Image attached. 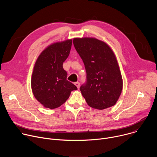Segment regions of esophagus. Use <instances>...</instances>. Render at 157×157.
Wrapping results in <instances>:
<instances>
[{
  "instance_id": "1",
  "label": "esophagus",
  "mask_w": 157,
  "mask_h": 157,
  "mask_svg": "<svg viewBox=\"0 0 157 157\" xmlns=\"http://www.w3.org/2000/svg\"><path fill=\"white\" fill-rule=\"evenodd\" d=\"M75 84L76 86V87H78V89L79 88V87H80V82H76L75 83Z\"/></svg>"
}]
</instances>
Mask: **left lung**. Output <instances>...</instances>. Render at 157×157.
Listing matches in <instances>:
<instances>
[{"label":"left lung","instance_id":"8db88e82","mask_svg":"<svg viewBox=\"0 0 157 157\" xmlns=\"http://www.w3.org/2000/svg\"><path fill=\"white\" fill-rule=\"evenodd\" d=\"M73 44L86 71V81L80 87L86 102L99 110L114 105L122 92V78L113 52L94 38H75Z\"/></svg>","mask_w":157,"mask_h":157}]
</instances>
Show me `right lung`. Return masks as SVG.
Wrapping results in <instances>:
<instances>
[{"label": "right lung", "instance_id": "right-lung-1", "mask_svg": "<svg viewBox=\"0 0 157 157\" xmlns=\"http://www.w3.org/2000/svg\"><path fill=\"white\" fill-rule=\"evenodd\" d=\"M71 45L72 40L54 43L42 52L35 63L31 81L32 91L37 101L47 108L61 106L71 92L78 89L67 80L68 74L63 68Z\"/></svg>", "mask_w": 157, "mask_h": 157}]
</instances>
